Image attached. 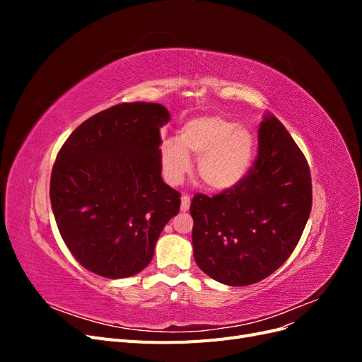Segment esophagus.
<instances>
[{
  "mask_svg": "<svg viewBox=\"0 0 362 362\" xmlns=\"http://www.w3.org/2000/svg\"><path fill=\"white\" fill-rule=\"evenodd\" d=\"M190 208V198L187 194H184L181 198V211H187Z\"/></svg>",
  "mask_w": 362,
  "mask_h": 362,
  "instance_id": "esophagus-1",
  "label": "esophagus"
}]
</instances>
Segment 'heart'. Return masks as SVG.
I'll return each instance as SVG.
<instances>
[{
    "mask_svg": "<svg viewBox=\"0 0 362 362\" xmlns=\"http://www.w3.org/2000/svg\"><path fill=\"white\" fill-rule=\"evenodd\" d=\"M198 160V175L213 190H228L242 182L252 168L255 137L243 125L222 116H199L187 120L178 137L166 139L160 148L164 178L180 184Z\"/></svg>",
    "mask_w": 362,
    "mask_h": 362,
    "instance_id": "obj_1",
    "label": "heart"
}]
</instances>
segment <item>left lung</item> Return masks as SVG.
<instances>
[{
	"instance_id": "left-lung-1",
	"label": "left lung",
	"mask_w": 362,
	"mask_h": 362,
	"mask_svg": "<svg viewBox=\"0 0 362 362\" xmlns=\"http://www.w3.org/2000/svg\"><path fill=\"white\" fill-rule=\"evenodd\" d=\"M311 205L308 163L286 127L266 115L247 177L214 196L194 194L190 214L196 264L233 287L270 276L299 243Z\"/></svg>"
}]
</instances>
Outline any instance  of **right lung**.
I'll return each mask as SVG.
<instances>
[{
  "label": "right lung",
  "instance_id": "obj_1",
  "mask_svg": "<svg viewBox=\"0 0 362 362\" xmlns=\"http://www.w3.org/2000/svg\"><path fill=\"white\" fill-rule=\"evenodd\" d=\"M169 119L161 104H117L84 120L59 151L52 213L74 258L96 275L144 270L180 211V192L161 178L160 128Z\"/></svg>",
  "mask_w": 362,
  "mask_h": 362
}]
</instances>
